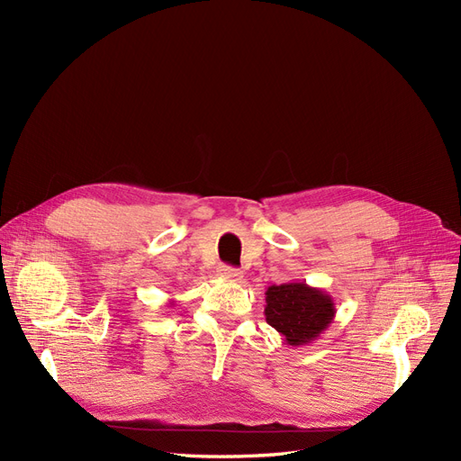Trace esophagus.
<instances>
[{
    "label": "esophagus",
    "instance_id": "obj_1",
    "mask_svg": "<svg viewBox=\"0 0 461 461\" xmlns=\"http://www.w3.org/2000/svg\"><path fill=\"white\" fill-rule=\"evenodd\" d=\"M219 275H221L222 278H229V281H240V278L244 276L240 269L230 267V265H221V267H219Z\"/></svg>",
    "mask_w": 461,
    "mask_h": 461
}]
</instances>
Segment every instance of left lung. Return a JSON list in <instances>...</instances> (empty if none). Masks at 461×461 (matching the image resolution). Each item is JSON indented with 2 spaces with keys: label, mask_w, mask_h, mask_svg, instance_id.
Here are the masks:
<instances>
[{
  "label": "left lung",
  "mask_w": 461,
  "mask_h": 461,
  "mask_svg": "<svg viewBox=\"0 0 461 461\" xmlns=\"http://www.w3.org/2000/svg\"><path fill=\"white\" fill-rule=\"evenodd\" d=\"M337 315V305L325 290L305 283L273 285L265 292V319L283 334L288 346L317 340Z\"/></svg>",
  "instance_id": "left-lung-1"
}]
</instances>
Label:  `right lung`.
<instances>
[{
  "label": "right lung",
  "instance_id": "obj_1",
  "mask_svg": "<svg viewBox=\"0 0 461 461\" xmlns=\"http://www.w3.org/2000/svg\"><path fill=\"white\" fill-rule=\"evenodd\" d=\"M169 303H171V305H173V303H175V302H173V300H171V302H169Z\"/></svg>",
  "mask_w": 461,
  "mask_h": 461
}]
</instances>
